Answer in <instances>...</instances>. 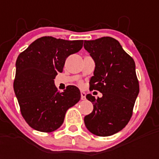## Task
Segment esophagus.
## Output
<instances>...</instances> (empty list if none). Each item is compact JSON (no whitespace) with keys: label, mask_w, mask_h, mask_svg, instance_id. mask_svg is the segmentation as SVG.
Returning <instances> with one entry per match:
<instances>
[{"label":"esophagus","mask_w":159,"mask_h":159,"mask_svg":"<svg viewBox=\"0 0 159 159\" xmlns=\"http://www.w3.org/2000/svg\"><path fill=\"white\" fill-rule=\"evenodd\" d=\"M81 98L82 100L86 99V93L84 92H81Z\"/></svg>","instance_id":"1"}]
</instances>
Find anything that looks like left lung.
Segmentation results:
<instances>
[{
  "mask_svg": "<svg viewBox=\"0 0 159 159\" xmlns=\"http://www.w3.org/2000/svg\"><path fill=\"white\" fill-rule=\"evenodd\" d=\"M84 48L96 66L90 89L102 93L97 99L87 95V99L93 104V111L84 117L85 125L96 135H112L125 128L132 116L139 92L135 63L120 43L111 37L85 40Z\"/></svg>",
  "mask_w": 159,
  "mask_h": 159,
  "instance_id": "8db88e82",
  "label": "left lung"
}]
</instances>
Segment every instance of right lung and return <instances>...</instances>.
Returning a JSON list of instances; mask_svg holds the SVG:
<instances>
[{
    "instance_id": "obj_1",
    "label": "right lung",
    "mask_w": 159,
    "mask_h": 159,
    "mask_svg": "<svg viewBox=\"0 0 159 159\" xmlns=\"http://www.w3.org/2000/svg\"><path fill=\"white\" fill-rule=\"evenodd\" d=\"M82 40L42 37L20 53L16 62L14 91L21 115L31 128L53 132L62 125L65 114L81 99L75 86L57 91L54 78L62 72L65 60L81 50Z\"/></svg>"
}]
</instances>
